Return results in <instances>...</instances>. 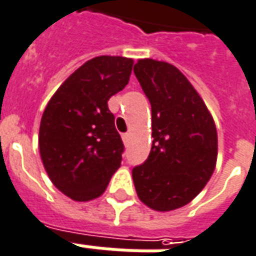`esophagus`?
Masks as SVG:
<instances>
[{"label":"esophagus","mask_w":256,"mask_h":256,"mask_svg":"<svg viewBox=\"0 0 256 256\" xmlns=\"http://www.w3.org/2000/svg\"><path fill=\"white\" fill-rule=\"evenodd\" d=\"M130 134L128 132H126V134H122V141H124V144H128V141H130Z\"/></svg>","instance_id":"34e87169"}]
</instances>
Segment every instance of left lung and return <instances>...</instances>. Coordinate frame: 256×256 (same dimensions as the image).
<instances>
[{
	"label": "left lung",
	"mask_w": 256,
	"mask_h": 256,
	"mask_svg": "<svg viewBox=\"0 0 256 256\" xmlns=\"http://www.w3.org/2000/svg\"><path fill=\"white\" fill-rule=\"evenodd\" d=\"M134 74L152 106V150L132 169L145 206L169 212L202 192L216 168L218 132L212 114L186 76L166 62L140 58Z\"/></svg>",
	"instance_id": "1"
}]
</instances>
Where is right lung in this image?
Returning <instances> with one entry per match:
<instances>
[{"instance_id": "right-lung-1", "label": "right lung", "mask_w": 256, "mask_h": 256, "mask_svg": "<svg viewBox=\"0 0 256 256\" xmlns=\"http://www.w3.org/2000/svg\"><path fill=\"white\" fill-rule=\"evenodd\" d=\"M134 60L96 56L68 76L42 112L38 148L52 184L74 202L102 196L124 144L107 102L128 84Z\"/></svg>"}]
</instances>
